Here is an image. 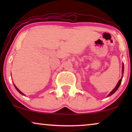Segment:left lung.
Returning a JSON list of instances; mask_svg holds the SVG:
<instances>
[{"label":"left lung","instance_id":"obj_1","mask_svg":"<svg viewBox=\"0 0 132 132\" xmlns=\"http://www.w3.org/2000/svg\"><path fill=\"white\" fill-rule=\"evenodd\" d=\"M122 76H123V73H124V64H122ZM122 76L120 80L118 81V84H117V85H116V86H115V87L114 89H113L112 90V91L111 92V93H109V94L108 95V97H109V96H111V95H112L113 93H115V91H116L118 89V88L120 87V85H121V83L122 79Z\"/></svg>","mask_w":132,"mask_h":132}]
</instances>
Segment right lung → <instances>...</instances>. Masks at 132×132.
Returning <instances> with one entry per match:
<instances>
[{"mask_svg":"<svg viewBox=\"0 0 132 132\" xmlns=\"http://www.w3.org/2000/svg\"><path fill=\"white\" fill-rule=\"evenodd\" d=\"M14 87H15V89H17V91H19V93L21 94H22V95H24V94H23V93H21V92L20 91V90H19V89H18V88H17V86H15V85H14Z\"/></svg>","mask_w":132,"mask_h":132,"instance_id":"obj_1","label":"right lung"}]
</instances>
